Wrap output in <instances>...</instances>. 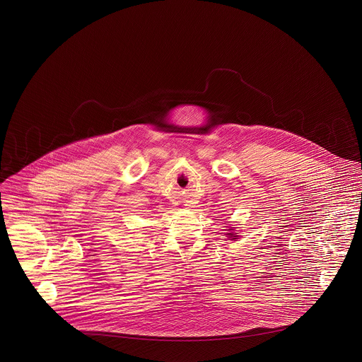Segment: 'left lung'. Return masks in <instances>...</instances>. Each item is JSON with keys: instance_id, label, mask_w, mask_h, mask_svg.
Instances as JSON below:
<instances>
[{"instance_id": "8db88e82", "label": "left lung", "mask_w": 362, "mask_h": 362, "mask_svg": "<svg viewBox=\"0 0 362 362\" xmlns=\"http://www.w3.org/2000/svg\"><path fill=\"white\" fill-rule=\"evenodd\" d=\"M230 231H231V233H228V234H226V235H228V237H229L230 239H233V240H235V239H238L237 238V237H238V235H237V233H234V231H233V228H230Z\"/></svg>"}]
</instances>
